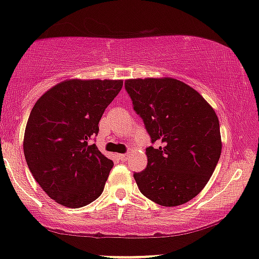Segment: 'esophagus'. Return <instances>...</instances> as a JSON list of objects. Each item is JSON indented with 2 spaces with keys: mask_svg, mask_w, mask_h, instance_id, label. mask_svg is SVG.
<instances>
[{
  "mask_svg": "<svg viewBox=\"0 0 259 259\" xmlns=\"http://www.w3.org/2000/svg\"><path fill=\"white\" fill-rule=\"evenodd\" d=\"M127 156H128L127 154H120V155H119V158L122 159V161H124V159L127 158Z\"/></svg>",
  "mask_w": 259,
  "mask_h": 259,
  "instance_id": "1",
  "label": "esophagus"
}]
</instances>
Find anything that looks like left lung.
Returning <instances> with one entry per match:
<instances>
[{
	"mask_svg": "<svg viewBox=\"0 0 259 259\" xmlns=\"http://www.w3.org/2000/svg\"><path fill=\"white\" fill-rule=\"evenodd\" d=\"M124 88L158 145L146 149L148 165L133 174L140 192L163 206L190 202L207 184L221 156L215 110L178 79H128Z\"/></svg>",
	"mask_w": 259,
	"mask_h": 259,
	"instance_id": "obj_1",
	"label": "left lung"
}]
</instances>
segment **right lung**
Segmentation results:
<instances>
[{"instance_id": "right-lung-1", "label": "right lung", "mask_w": 259, "mask_h": 259, "mask_svg": "<svg viewBox=\"0 0 259 259\" xmlns=\"http://www.w3.org/2000/svg\"><path fill=\"white\" fill-rule=\"evenodd\" d=\"M122 84L69 79L49 89L32 108L24 155L38 185L60 205L85 206L103 192L114 163L89 140Z\"/></svg>"}]
</instances>
